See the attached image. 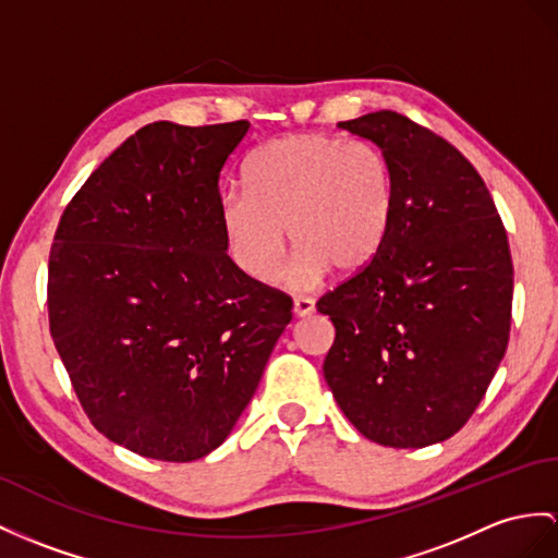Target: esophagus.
<instances>
[{
    "mask_svg": "<svg viewBox=\"0 0 558 558\" xmlns=\"http://www.w3.org/2000/svg\"><path fill=\"white\" fill-rule=\"evenodd\" d=\"M312 312H315V301H312V298H305V295H298L293 301V315L295 317H310Z\"/></svg>",
    "mask_w": 558,
    "mask_h": 558,
    "instance_id": "34e87169",
    "label": "esophagus"
}]
</instances>
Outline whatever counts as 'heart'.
Returning a JSON list of instances; mask_svg holds the SVG:
<instances>
[{
	"instance_id": "b5f03b06",
	"label": "heart",
	"mask_w": 558,
	"mask_h": 558,
	"mask_svg": "<svg viewBox=\"0 0 558 558\" xmlns=\"http://www.w3.org/2000/svg\"><path fill=\"white\" fill-rule=\"evenodd\" d=\"M392 215V170L381 148L317 132L283 134L246 166V192L222 198V227L236 265L255 281L279 277L287 233L291 283L307 289L326 271H355L381 248Z\"/></svg>"
}]
</instances>
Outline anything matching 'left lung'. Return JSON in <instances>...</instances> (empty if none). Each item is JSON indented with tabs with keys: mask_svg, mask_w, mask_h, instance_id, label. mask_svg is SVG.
Returning a JSON list of instances; mask_svg holds the SVG:
<instances>
[{
	"mask_svg": "<svg viewBox=\"0 0 558 558\" xmlns=\"http://www.w3.org/2000/svg\"><path fill=\"white\" fill-rule=\"evenodd\" d=\"M338 128L381 148L392 215L381 248L319 298L336 326L324 378L364 438L426 447L452 438L505 357L513 265L481 174L436 132L396 111Z\"/></svg>",
	"mask_w": 558,
	"mask_h": 558,
	"instance_id": "left-lung-1",
	"label": "left lung"
}]
</instances>
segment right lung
<instances>
[{
  "mask_svg": "<svg viewBox=\"0 0 558 558\" xmlns=\"http://www.w3.org/2000/svg\"><path fill=\"white\" fill-rule=\"evenodd\" d=\"M251 122L158 120L68 203L49 253V329L99 433L148 459L220 447L291 322V298L227 255L220 174Z\"/></svg>",
  "mask_w": 558,
  "mask_h": 558,
  "instance_id": "obj_1",
  "label": "right lung"
}]
</instances>
